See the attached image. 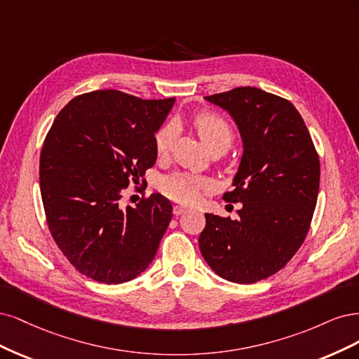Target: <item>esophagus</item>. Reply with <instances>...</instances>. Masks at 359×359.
Masks as SVG:
<instances>
[{
	"label": "esophagus",
	"mask_w": 359,
	"mask_h": 359,
	"mask_svg": "<svg viewBox=\"0 0 359 359\" xmlns=\"http://www.w3.org/2000/svg\"><path fill=\"white\" fill-rule=\"evenodd\" d=\"M172 212H175L176 216H179V215H183L184 212H188V209H187V207H183V205L175 204V205H172Z\"/></svg>",
	"instance_id": "34e87169"
}]
</instances>
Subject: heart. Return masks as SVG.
<instances>
[{
	"label": "heart",
	"mask_w": 359,
	"mask_h": 359,
	"mask_svg": "<svg viewBox=\"0 0 359 359\" xmlns=\"http://www.w3.org/2000/svg\"><path fill=\"white\" fill-rule=\"evenodd\" d=\"M192 125L198 133L201 142L210 152H226L234 142V133L229 123L212 111H201L192 118ZM176 137L175 123H164L155 134V150L158 156H165ZM161 191L171 200L183 204H191L198 200L203 189L207 188V180L191 172H172L161 180Z\"/></svg>",
	"instance_id": "b5f03b06"
}]
</instances>
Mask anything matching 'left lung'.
I'll use <instances>...</instances> for the list:
<instances>
[{
  "mask_svg": "<svg viewBox=\"0 0 359 359\" xmlns=\"http://www.w3.org/2000/svg\"><path fill=\"white\" fill-rule=\"evenodd\" d=\"M238 126L243 156L234 189L238 219L205 213L200 250L234 283H255L283 269L309 233L318 201L319 156L302 114L287 100L243 86L204 97Z\"/></svg>",
  "mask_w": 359,
  "mask_h": 359,
  "instance_id": "left-lung-1",
  "label": "left lung"
}]
</instances>
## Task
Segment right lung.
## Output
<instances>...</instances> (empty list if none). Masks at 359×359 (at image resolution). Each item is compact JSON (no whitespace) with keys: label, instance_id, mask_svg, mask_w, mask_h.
I'll return each mask as SVG.
<instances>
[{"label":"right lung","instance_id":"add662e5","mask_svg":"<svg viewBox=\"0 0 359 359\" xmlns=\"http://www.w3.org/2000/svg\"><path fill=\"white\" fill-rule=\"evenodd\" d=\"M175 98L142 100L104 89L73 98L57 113L40 155V191L50 234L73 267L119 285L154 261L172 217L152 194L121 204L130 182L156 163L155 134Z\"/></svg>","mask_w":359,"mask_h":359}]
</instances>
